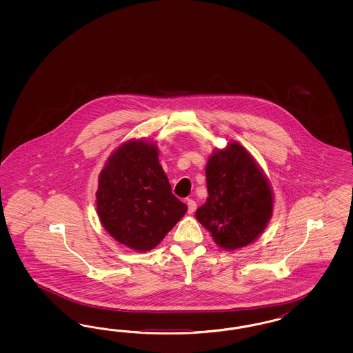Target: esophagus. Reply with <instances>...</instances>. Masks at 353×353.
Masks as SVG:
<instances>
[{"label": "esophagus", "mask_w": 353, "mask_h": 353, "mask_svg": "<svg viewBox=\"0 0 353 353\" xmlns=\"http://www.w3.org/2000/svg\"><path fill=\"white\" fill-rule=\"evenodd\" d=\"M186 204H188V212H189V214L195 212V210H196V203H195V201H192V199H188V201H186Z\"/></svg>", "instance_id": "34e87169"}]
</instances>
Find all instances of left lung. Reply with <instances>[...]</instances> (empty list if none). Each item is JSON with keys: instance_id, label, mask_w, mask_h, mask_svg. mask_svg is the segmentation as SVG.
Instances as JSON below:
<instances>
[{"instance_id": "8db88e82", "label": "left lung", "mask_w": 353, "mask_h": 353, "mask_svg": "<svg viewBox=\"0 0 353 353\" xmlns=\"http://www.w3.org/2000/svg\"><path fill=\"white\" fill-rule=\"evenodd\" d=\"M205 179L208 196L195 217L214 243L234 251L255 242L273 214V192L254 157L232 141L208 158Z\"/></svg>"}]
</instances>
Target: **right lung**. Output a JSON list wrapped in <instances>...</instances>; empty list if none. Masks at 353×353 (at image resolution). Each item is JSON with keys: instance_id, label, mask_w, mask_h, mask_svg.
I'll return each instance as SVG.
<instances>
[{"instance_id": "add662e5", "label": "right lung", "mask_w": 353, "mask_h": 353, "mask_svg": "<svg viewBox=\"0 0 353 353\" xmlns=\"http://www.w3.org/2000/svg\"><path fill=\"white\" fill-rule=\"evenodd\" d=\"M98 179L99 221L130 250L146 252L158 246L188 211V205L172 194L154 142L129 139L121 143Z\"/></svg>"}]
</instances>
